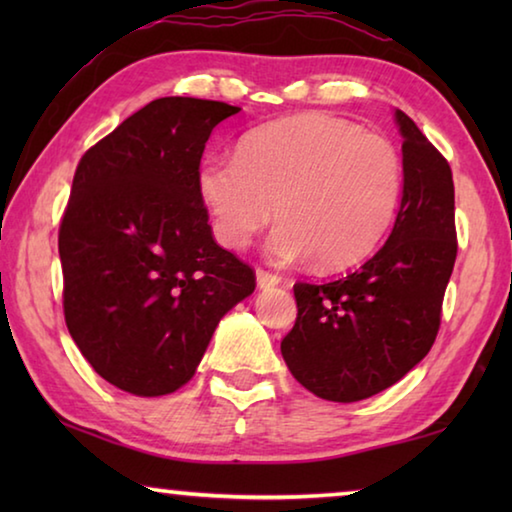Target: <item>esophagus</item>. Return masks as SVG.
I'll return each mask as SVG.
<instances>
[{
    "label": "esophagus",
    "mask_w": 512,
    "mask_h": 512,
    "mask_svg": "<svg viewBox=\"0 0 512 512\" xmlns=\"http://www.w3.org/2000/svg\"><path fill=\"white\" fill-rule=\"evenodd\" d=\"M275 284H280V277L275 273L266 271V268H257V287L259 289H271Z\"/></svg>",
    "instance_id": "esophagus-1"
}]
</instances>
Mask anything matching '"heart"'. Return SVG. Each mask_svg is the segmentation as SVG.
<instances>
[{
	"instance_id": "heart-1",
	"label": "heart",
	"mask_w": 512,
	"mask_h": 512,
	"mask_svg": "<svg viewBox=\"0 0 512 512\" xmlns=\"http://www.w3.org/2000/svg\"><path fill=\"white\" fill-rule=\"evenodd\" d=\"M198 196L225 248H244L273 216L268 250L280 262L311 257L336 271L381 246L404 194V160L384 135L307 112L248 133L237 158L207 155Z\"/></svg>"
}]
</instances>
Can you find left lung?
<instances>
[{
    "mask_svg": "<svg viewBox=\"0 0 512 512\" xmlns=\"http://www.w3.org/2000/svg\"><path fill=\"white\" fill-rule=\"evenodd\" d=\"M404 194L391 237L334 282H296V325L282 357L302 386L329 402H359L400 381L427 357L440 329L456 262L454 180L445 155L395 112Z\"/></svg>",
    "mask_w": 512,
    "mask_h": 512,
    "instance_id": "left-lung-1",
    "label": "left lung"
}]
</instances>
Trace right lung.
Returning a JSON list of instances; mask_svg holds the SVG:
<instances>
[{
    "label": "right lung",
    "instance_id": "1",
    "mask_svg": "<svg viewBox=\"0 0 512 512\" xmlns=\"http://www.w3.org/2000/svg\"><path fill=\"white\" fill-rule=\"evenodd\" d=\"M221 101L164 97L121 121L76 167L60 219L63 311L90 366L121 391L183 388L219 320L255 291V271L221 248L196 171Z\"/></svg>",
    "mask_w": 512,
    "mask_h": 512
}]
</instances>
